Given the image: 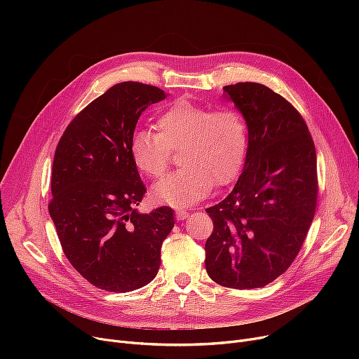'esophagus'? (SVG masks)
<instances>
[{"label":"esophagus","mask_w":359,"mask_h":359,"mask_svg":"<svg viewBox=\"0 0 359 359\" xmlns=\"http://www.w3.org/2000/svg\"><path fill=\"white\" fill-rule=\"evenodd\" d=\"M187 215H189V212H187L186 210H177V211H176V218H177L179 221L186 219V218H187Z\"/></svg>","instance_id":"34e87169"}]
</instances>
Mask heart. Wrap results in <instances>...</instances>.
Here are the masks:
<instances>
[{"label":"heart","mask_w":359,"mask_h":359,"mask_svg":"<svg viewBox=\"0 0 359 359\" xmlns=\"http://www.w3.org/2000/svg\"><path fill=\"white\" fill-rule=\"evenodd\" d=\"M156 129L132 134V163L142 175L158 179L172 161L170 151L182 149L183 167L154 186L156 202L189 208L208 196L214 184L225 186L237 177L248 149V126L238 110L179 99L160 113Z\"/></svg>","instance_id":"1"}]
</instances>
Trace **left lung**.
Returning <instances> with one entry per match:
<instances>
[{"instance_id":"8db88e82","label":"left lung","mask_w":359,"mask_h":359,"mask_svg":"<svg viewBox=\"0 0 359 359\" xmlns=\"http://www.w3.org/2000/svg\"><path fill=\"white\" fill-rule=\"evenodd\" d=\"M248 125V153L230 195L206 208L214 230L205 268L217 284L262 288L284 273L306 240L317 205V157L297 109L259 83L224 87Z\"/></svg>"}]
</instances>
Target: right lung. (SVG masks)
<instances>
[{"instance_id":"add662e5","label":"right lung","mask_w":359,"mask_h":359,"mask_svg":"<svg viewBox=\"0 0 359 359\" xmlns=\"http://www.w3.org/2000/svg\"><path fill=\"white\" fill-rule=\"evenodd\" d=\"M165 97L154 86L115 84L72 119L55 149L50 218L74 269L104 291L149 284L175 227L168 206L138 212L147 189L129 154L141 113Z\"/></svg>"}]
</instances>
